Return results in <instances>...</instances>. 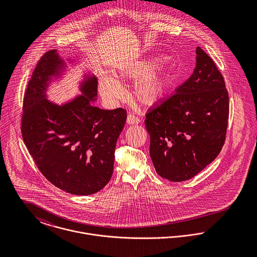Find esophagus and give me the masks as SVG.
Returning a JSON list of instances; mask_svg holds the SVG:
<instances>
[{
  "mask_svg": "<svg viewBox=\"0 0 257 257\" xmlns=\"http://www.w3.org/2000/svg\"><path fill=\"white\" fill-rule=\"evenodd\" d=\"M140 121H141V119L138 116H136L135 114H132V113H130L126 117V123L127 124H138V123H140Z\"/></svg>",
  "mask_w": 257,
  "mask_h": 257,
  "instance_id": "obj_1",
  "label": "esophagus"
}]
</instances>
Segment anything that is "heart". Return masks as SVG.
I'll use <instances>...</instances> for the list:
<instances>
[{
    "label": "heart",
    "instance_id": "heart-1",
    "mask_svg": "<svg viewBox=\"0 0 257 257\" xmlns=\"http://www.w3.org/2000/svg\"><path fill=\"white\" fill-rule=\"evenodd\" d=\"M164 58L159 57L152 60L133 61L120 66L115 73L118 81L136 80L133 93L139 103L152 107L159 104L168 95L173 78L164 67H159ZM100 93L108 101H114L123 96V89L114 79L104 76L99 84Z\"/></svg>",
    "mask_w": 257,
    "mask_h": 257
}]
</instances>
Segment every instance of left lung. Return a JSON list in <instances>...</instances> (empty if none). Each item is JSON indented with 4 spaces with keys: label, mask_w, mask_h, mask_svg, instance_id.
I'll return each instance as SVG.
<instances>
[{
    "label": "left lung",
    "mask_w": 257,
    "mask_h": 257,
    "mask_svg": "<svg viewBox=\"0 0 257 257\" xmlns=\"http://www.w3.org/2000/svg\"><path fill=\"white\" fill-rule=\"evenodd\" d=\"M196 55L190 78L146 115L154 168L173 182L191 179L214 161L226 136L229 103L223 77L199 46Z\"/></svg>",
    "instance_id": "1"
}]
</instances>
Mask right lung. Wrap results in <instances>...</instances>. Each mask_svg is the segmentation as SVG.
<instances>
[{"label":"right lung","instance_id":"obj_1","mask_svg":"<svg viewBox=\"0 0 257 257\" xmlns=\"http://www.w3.org/2000/svg\"><path fill=\"white\" fill-rule=\"evenodd\" d=\"M63 60L56 50L37 62L24 97L22 136L42 175L74 195H92L111 178L114 148L125 120L122 108L102 110L91 105L97 97L95 76L81 84L82 95L58 106L46 99L51 76H59Z\"/></svg>","mask_w":257,"mask_h":257}]
</instances>
